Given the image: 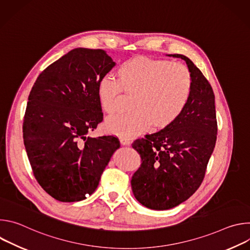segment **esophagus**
<instances>
[{
	"label": "esophagus",
	"mask_w": 250,
	"mask_h": 250,
	"mask_svg": "<svg viewBox=\"0 0 250 250\" xmlns=\"http://www.w3.org/2000/svg\"><path fill=\"white\" fill-rule=\"evenodd\" d=\"M121 144L123 146H129L130 145V140L128 138H121Z\"/></svg>",
	"instance_id": "34e87169"
}]
</instances>
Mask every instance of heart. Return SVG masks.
I'll list each match as a JSON object with an SVG mask.
<instances>
[{
    "mask_svg": "<svg viewBox=\"0 0 250 250\" xmlns=\"http://www.w3.org/2000/svg\"><path fill=\"white\" fill-rule=\"evenodd\" d=\"M132 94L126 114L105 121V130L122 138H130L152 125L161 129L183 114L193 92L189 69L168 60L137 56L125 61L118 69V79L102 77L97 96L102 110L109 115L119 111L122 92Z\"/></svg>",
    "mask_w": 250,
    "mask_h": 250,
    "instance_id": "1",
    "label": "heart"
}]
</instances>
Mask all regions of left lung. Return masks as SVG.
<instances>
[{
  "label": "left lung",
  "instance_id": "obj_1",
  "mask_svg": "<svg viewBox=\"0 0 250 250\" xmlns=\"http://www.w3.org/2000/svg\"><path fill=\"white\" fill-rule=\"evenodd\" d=\"M168 56L186 61L193 79L190 102L172 125L131 145L141 158L131 178L133 195L141 205L157 210L180 205L198 190L218 133L215 94L208 81L185 55Z\"/></svg>",
  "mask_w": 250,
  "mask_h": 250
}]
</instances>
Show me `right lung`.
Instances as JSON below:
<instances>
[{
    "mask_svg": "<svg viewBox=\"0 0 250 250\" xmlns=\"http://www.w3.org/2000/svg\"><path fill=\"white\" fill-rule=\"evenodd\" d=\"M116 65L102 49L75 48L35 81L23 119V144L35 179L60 202H78L97 189L120 141L87 137L103 122L99 80Z\"/></svg>",
    "mask_w": 250,
    "mask_h": 250,
    "instance_id": "add662e5",
    "label": "right lung"
}]
</instances>
